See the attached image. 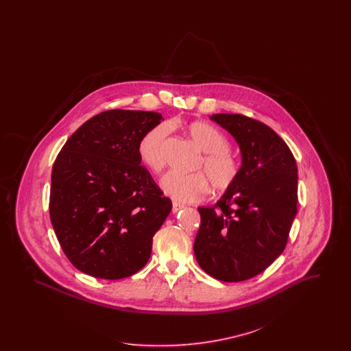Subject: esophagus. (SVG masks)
<instances>
[{
	"label": "esophagus",
	"mask_w": 351,
	"mask_h": 351,
	"mask_svg": "<svg viewBox=\"0 0 351 351\" xmlns=\"http://www.w3.org/2000/svg\"><path fill=\"white\" fill-rule=\"evenodd\" d=\"M184 205L182 204H178V202H173V205H172V212L173 213H178L180 209H183Z\"/></svg>",
	"instance_id": "esophagus-1"
}]
</instances>
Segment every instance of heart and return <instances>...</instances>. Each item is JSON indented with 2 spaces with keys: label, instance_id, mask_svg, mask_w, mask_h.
Segmentation results:
<instances>
[{
  "label": "heart",
  "instance_id": "1",
  "mask_svg": "<svg viewBox=\"0 0 351 351\" xmlns=\"http://www.w3.org/2000/svg\"><path fill=\"white\" fill-rule=\"evenodd\" d=\"M185 132L195 146L202 151L195 173L168 172L160 180L165 195L179 202H196L208 193V182L213 191L223 192L233 185L238 176V163L230 154L226 136L215 126L205 122H192ZM168 129L166 125H158L145 134L138 143L141 162L152 172H160L166 165L165 142Z\"/></svg>",
  "mask_w": 351,
  "mask_h": 351
}]
</instances>
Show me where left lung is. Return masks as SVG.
<instances>
[{"instance_id":"obj_1","label":"left lung","mask_w":351,"mask_h":351,"mask_svg":"<svg viewBox=\"0 0 351 351\" xmlns=\"http://www.w3.org/2000/svg\"><path fill=\"white\" fill-rule=\"evenodd\" d=\"M237 141L242 165L212 208L200 206L193 250L200 267L221 282H243L283 252L298 213V166L283 139L242 114H213Z\"/></svg>"}]
</instances>
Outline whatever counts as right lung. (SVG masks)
<instances>
[{"label": "right lung", "mask_w": 351, "mask_h": 351, "mask_svg": "<svg viewBox=\"0 0 351 351\" xmlns=\"http://www.w3.org/2000/svg\"><path fill=\"white\" fill-rule=\"evenodd\" d=\"M160 113L106 110L69 136L52 166L50 218L69 262L117 280L147 263L172 202L141 166V138Z\"/></svg>", "instance_id": "right-lung-1"}]
</instances>
